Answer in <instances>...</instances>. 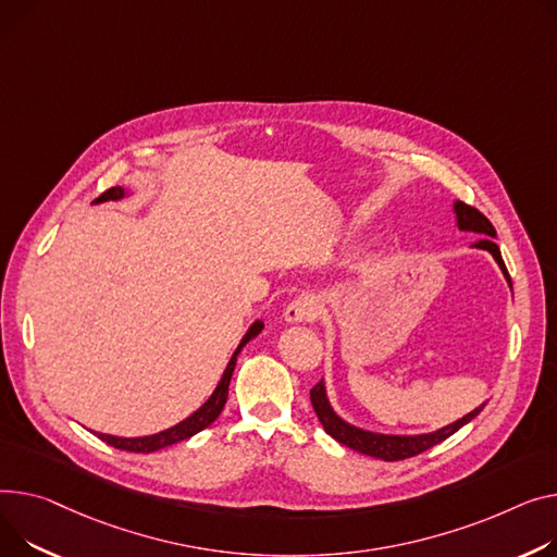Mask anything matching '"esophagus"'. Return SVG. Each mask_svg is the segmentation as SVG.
Masks as SVG:
<instances>
[{"label":"esophagus","mask_w":557,"mask_h":557,"mask_svg":"<svg viewBox=\"0 0 557 557\" xmlns=\"http://www.w3.org/2000/svg\"><path fill=\"white\" fill-rule=\"evenodd\" d=\"M320 315V302L313 293H302L284 309V322L298 324V322H313Z\"/></svg>","instance_id":"1"}]
</instances>
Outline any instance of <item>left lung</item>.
<instances>
[{
  "label": "left lung",
  "instance_id": "8db88e82",
  "mask_svg": "<svg viewBox=\"0 0 557 557\" xmlns=\"http://www.w3.org/2000/svg\"><path fill=\"white\" fill-rule=\"evenodd\" d=\"M453 210H455V221H457V228L463 231V233H476L481 235L479 242H474L472 246L474 248H481V250H488L495 262L499 264L508 286L512 288V282H510V275L506 271V264L502 259V252H499V246L493 242L497 237L495 228L491 221L481 214L476 208L472 206H466L461 201H455L453 203ZM311 405L313 410L324 428V432L329 436L336 438L338 443H343V446L356 450V453H362L367 457H376V459H383V461H400V459H407V457H414V455H421L425 453L428 448L436 446V443L446 441L448 436H453L459 428H463L466 423H470L481 410H484L486 403H481L479 407H474V410L461 419H457L455 423L441 428V430H434V432H425V434H383V432H374V430H364V428H358L349 421H345L336 410H333V405L329 403V396H326V385L324 381H320L313 389H311Z\"/></svg>",
  "mask_w": 557,
  "mask_h": 557
}]
</instances>
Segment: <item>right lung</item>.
I'll return each instance as SVG.
<instances>
[{
    "instance_id": "1",
    "label": "right lung",
    "mask_w": 557,
    "mask_h": 557,
    "mask_svg": "<svg viewBox=\"0 0 557 557\" xmlns=\"http://www.w3.org/2000/svg\"><path fill=\"white\" fill-rule=\"evenodd\" d=\"M132 197L129 190L121 188V185H116V188H109L107 193H102L94 203H104V201H121V199H127ZM264 329V322L262 320H255L248 331L244 333V338L239 341L235 354L231 356L224 374H221L214 392L208 396V400L199 407L197 412H193L188 419H183L181 423L163 430V432H157V434H147V436H114V434H102V432H96L104 443H109V446H114L119 450H127V453H157L161 448H168V446H174V443L178 441H185L195 436L197 432L206 430L219 414L221 410H224V405L228 400V385H231V379H233V372H235V364H237V356L239 351L246 347V343H250L255 336H259Z\"/></svg>"
}]
</instances>
